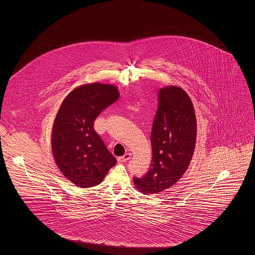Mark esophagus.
I'll return each instance as SVG.
<instances>
[{
    "label": "esophagus",
    "mask_w": 255,
    "mask_h": 255,
    "mask_svg": "<svg viewBox=\"0 0 255 255\" xmlns=\"http://www.w3.org/2000/svg\"><path fill=\"white\" fill-rule=\"evenodd\" d=\"M131 158V154H125V155H123L122 157H119L118 158V160L120 161V162H125V161H127V160H129Z\"/></svg>",
    "instance_id": "34e87169"
}]
</instances>
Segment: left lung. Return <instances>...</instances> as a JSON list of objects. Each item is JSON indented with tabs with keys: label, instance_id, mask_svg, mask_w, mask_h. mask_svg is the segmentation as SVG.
Segmentation results:
<instances>
[{
	"label": "left lung",
	"instance_id": "obj_1",
	"mask_svg": "<svg viewBox=\"0 0 255 255\" xmlns=\"http://www.w3.org/2000/svg\"><path fill=\"white\" fill-rule=\"evenodd\" d=\"M197 123L188 95L179 87L161 88L151 131L150 168L133 182L141 192L156 194L178 182L194 153Z\"/></svg>",
	"mask_w": 255,
	"mask_h": 255
}]
</instances>
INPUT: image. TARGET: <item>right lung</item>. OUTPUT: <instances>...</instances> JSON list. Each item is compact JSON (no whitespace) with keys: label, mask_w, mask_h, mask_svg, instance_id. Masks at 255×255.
I'll use <instances>...</instances> for the list:
<instances>
[{"label":"right lung","mask_w":255,"mask_h":255,"mask_svg":"<svg viewBox=\"0 0 255 255\" xmlns=\"http://www.w3.org/2000/svg\"><path fill=\"white\" fill-rule=\"evenodd\" d=\"M120 97L117 87L80 86L65 98L53 123L51 147L63 175L79 187L99 184L116 163L94 122Z\"/></svg>","instance_id":"right-lung-1"}]
</instances>
